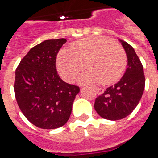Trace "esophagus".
<instances>
[{"label":"esophagus","instance_id":"esophagus-1","mask_svg":"<svg viewBox=\"0 0 158 158\" xmlns=\"http://www.w3.org/2000/svg\"><path fill=\"white\" fill-rule=\"evenodd\" d=\"M96 92H97V94L100 95V94H103L104 91H103V89H99V88H97V89H96Z\"/></svg>","mask_w":158,"mask_h":158}]
</instances>
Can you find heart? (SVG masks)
I'll return each instance as SVG.
<instances>
[{
  "label": "heart",
  "mask_w": 158,
  "mask_h": 158,
  "mask_svg": "<svg viewBox=\"0 0 158 158\" xmlns=\"http://www.w3.org/2000/svg\"><path fill=\"white\" fill-rule=\"evenodd\" d=\"M126 54L118 43L102 37H89L72 43L69 51L62 50L57 56V68L66 82H73L85 67L80 77L82 84L115 83L126 66Z\"/></svg>",
  "instance_id": "b5f03b06"
}]
</instances>
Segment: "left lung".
<instances>
[{"label": "left lung", "instance_id": "8db88e82", "mask_svg": "<svg viewBox=\"0 0 158 158\" xmlns=\"http://www.w3.org/2000/svg\"><path fill=\"white\" fill-rule=\"evenodd\" d=\"M127 56V67L120 81L106 89L97 98L94 108L101 117L118 120L135 110L143 94L145 77L143 68L135 49L119 39Z\"/></svg>", "mask_w": 158, "mask_h": 158}]
</instances>
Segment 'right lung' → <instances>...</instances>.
Segmentation results:
<instances>
[{
    "label": "right lung",
    "instance_id": "obj_1",
    "mask_svg": "<svg viewBox=\"0 0 158 158\" xmlns=\"http://www.w3.org/2000/svg\"><path fill=\"white\" fill-rule=\"evenodd\" d=\"M65 38L43 41L31 48L15 70L14 90L19 107L33 125L52 130L68 121L79 88L57 74L56 59Z\"/></svg>",
    "mask_w": 158,
    "mask_h": 158
}]
</instances>
